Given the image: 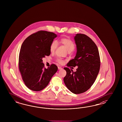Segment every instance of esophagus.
Here are the masks:
<instances>
[{"mask_svg":"<svg viewBox=\"0 0 122 122\" xmlns=\"http://www.w3.org/2000/svg\"><path fill=\"white\" fill-rule=\"evenodd\" d=\"M58 68L59 70H61V69H62V68L61 67H60V66H58Z\"/></svg>","mask_w":122,"mask_h":122,"instance_id":"1","label":"esophagus"}]
</instances>
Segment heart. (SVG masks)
Listing matches in <instances>:
<instances>
[{"mask_svg": "<svg viewBox=\"0 0 122 122\" xmlns=\"http://www.w3.org/2000/svg\"><path fill=\"white\" fill-rule=\"evenodd\" d=\"M60 44L63 45L66 48L68 51H72L75 48V45L74 42L68 37H62L58 41ZM58 46V43L56 41H53L50 45V51L51 53L55 51ZM56 61L60 64H62L64 62L63 59L58 58L56 59Z\"/></svg>", "mask_w": 122, "mask_h": 122, "instance_id": "1", "label": "heart"}]
</instances>
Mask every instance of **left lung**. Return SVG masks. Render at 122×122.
Here are the masks:
<instances>
[{
  "label": "left lung",
  "instance_id": "left-lung-1",
  "mask_svg": "<svg viewBox=\"0 0 122 122\" xmlns=\"http://www.w3.org/2000/svg\"><path fill=\"white\" fill-rule=\"evenodd\" d=\"M74 39L77 47L76 55L66 65L78 66V68L74 72L64 67L66 74L63 81L71 92L80 94L90 89L95 81L100 70V56L97 46L89 37L78 33Z\"/></svg>",
  "mask_w": 122,
  "mask_h": 122
}]
</instances>
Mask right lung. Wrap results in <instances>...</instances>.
I'll list each match as a JSON object with an SVG mask.
<instances>
[{
	"instance_id": "obj_1",
	"label": "right lung",
	"mask_w": 122,
	"mask_h": 122,
	"mask_svg": "<svg viewBox=\"0 0 122 122\" xmlns=\"http://www.w3.org/2000/svg\"><path fill=\"white\" fill-rule=\"evenodd\" d=\"M57 35L40 30L30 35L23 42L19 56V69L26 86L34 91L46 87L58 67L52 64L46 69L42 59L51 54L50 45Z\"/></svg>"
}]
</instances>
